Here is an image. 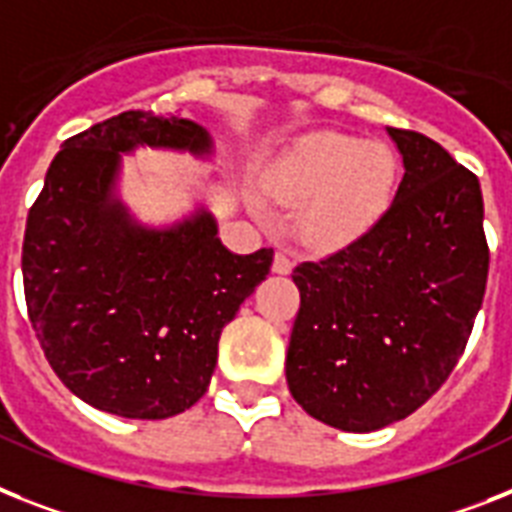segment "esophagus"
<instances>
[{
    "instance_id": "34e87169",
    "label": "esophagus",
    "mask_w": 512,
    "mask_h": 512,
    "mask_svg": "<svg viewBox=\"0 0 512 512\" xmlns=\"http://www.w3.org/2000/svg\"><path fill=\"white\" fill-rule=\"evenodd\" d=\"M272 272L274 274H290L293 272V259H290L287 253L277 251L274 253V261H272Z\"/></svg>"
}]
</instances>
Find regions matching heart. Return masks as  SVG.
<instances>
[{
	"instance_id": "heart-1",
	"label": "heart",
	"mask_w": 512,
	"mask_h": 512,
	"mask_svg": "<svg viewBox=\"0 0 512 512\" xmlns=\"http://www.w3.org/2000/svg\"><path fill=\"white\" fill-rule=\"evenodd\" d=\"M398 164L392 151L356 135L324 133L298 141L277 175V196L298 206L295 230L303 243L337 248L379 222L395 193Z\"/></svg>"
}]
</instances>
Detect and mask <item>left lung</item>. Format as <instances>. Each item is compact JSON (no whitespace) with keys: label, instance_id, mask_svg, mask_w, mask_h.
I'll return each instance as SVG.
<instances>
[{"label":"left lung","instance_id":"1","mask_svg":"<svg viewBox=\"0 0 512 512\" xmlns=\"http://www.w3.org/2000/svg\"><path fill=\"white\" fill-rule=\"evenodd\" d=\"M387 133L405 167L390 209L350 246L293 269L290 395L358 434L411 416L447 382L489 272L479 177L426 135Z\"/></svg>","mask_w":512,"mask_h":512}]
</instances>
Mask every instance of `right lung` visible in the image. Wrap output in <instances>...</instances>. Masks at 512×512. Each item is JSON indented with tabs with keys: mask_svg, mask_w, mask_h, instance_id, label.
Instances as JSON below:
<instances>
[{
	"mask_svg": "<svg viewBox=\"0 0 512 512\" xmlns=\"http://www.w3.org/2000/svg\"><path fill=\"white\" fill-rule=\"evenodd\" d=\"M135 146L209 151L183 117L130 109L62 143L28 211V319L67 390L122 418H170L204 398L225 324L266 280L272 248L230 253L209 211L170 230L133 225L112 198Z\"/></svg>",
	"mask_w": 512,
	"mask_h": 512,
	"instance_id": "right-lung-1",
	"label": "right lung"
}]
</instances>
